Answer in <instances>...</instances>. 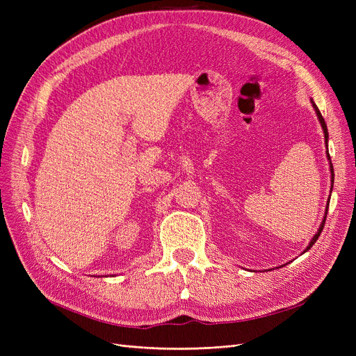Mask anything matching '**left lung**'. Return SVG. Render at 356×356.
<instances>
[{"label":"left lung","mask_w":356,"mask_h":356,"mask_svg":"<svg viewBox=\"0 0 356 356\" xmlns=\"http://www.w3.org/2000/svg\"><path fill=\"white\" fill-rule=\"evenodd\" d=\"M312 105H314V108H315V111H316V115H318V120H319V123H321V126H322V131H324V136H325V143H327V157H328V160H331L330 159V154H328V129H327V123H325V120H324V117H322V114H321V111H319V108L316 106V104L312 101ZM330 170H331V182L334 184V169H332V165H331V161H330ZM327 212H328V203H327V211H325V215H324V220H322V222H321V225H319V230L316 232V234L314 236V239L310 241V243L307 245V248L305 250V252L306 251H309L312 246L315 245V242L318 241V238H319V234H321V232L324 230V225H325V218H327Z\"/></svg>","instance_id":"1"}]
</instances>
